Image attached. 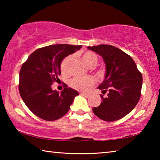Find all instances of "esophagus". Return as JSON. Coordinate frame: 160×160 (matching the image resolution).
<instances>
[{
  "mask_svg": "<svg viewBox=\"0 0 160 160\" xmlns=\"http://www.w3.org/2000/svg\"><path fill=\"white\" fill-rule=\"evenodd\" d=\"M80 94L82 96H85V97H88L89 95H90V94H88V93H84V92H81Z\"/></svg>",
  "mask_w": 160,
  "mask_h": 160,
  "instance_id": "obj_1",
  "label": "esophagus"
}]
</instances>
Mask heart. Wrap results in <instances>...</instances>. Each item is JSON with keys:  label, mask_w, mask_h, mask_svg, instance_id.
I'll return each mask as SVG.
<instances>
[{"label": "heart", "mask_w": 160, "mask_h": 160, "mask_svg": "<svg viewBox=\"0 0 160 160\" xmlns=\"http://www.w3.org/2000/svg\"><path fill=\"white\" fill-rule=\"evenodd\" d=\"M71 59V56H68L62 60L61 63V70L63 72H66L68 66ZM82 59L85 65L92 67L97 63L98 58L92 51H88L82 55ZM96 80L93 77H77L72 79L70 82V86L72 89L80 92H87L95 85Z\"/></svg>", "instance_id": "obj_1"}]
</instances>
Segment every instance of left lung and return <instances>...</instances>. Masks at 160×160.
<instances>
[{
    "instance_id": "1",
    "label": "left lung",
    "mask_w": 160,
    "mask_h": 160,
    "mask_svg": "<svg viewBox=\"0 0 160 160\" xmlns=\"http://www.w3.org/2000/svg\"><path fill=\"white\" fill-rule=\"evenodd\" d=\"M98 53L106 65L104 80L98 87L103 94L102 102L92 111L105 121H114L126 116L138 102L142 84V74L135 61L128 54L112 45L88 47Z\"/></svg>"
}]
</instances>
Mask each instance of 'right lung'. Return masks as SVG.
<instances>
[{
  "instance_id": "add662e5",
  "label": "right lung",
  "mask_w": 160,
  "mask_h": 160,
  "mask_svg": "<svg viewBox=\"0 0 160 160\" xmlns=\"http://www.w3.org/2000/svg\"><path fill=\"white\" fill-rule=\"evenodd\" d=\"M81 47L82 45L47 46L34 51L22 64L19 92L26 106L38 117L48 121L61 118L79 94L65 83L61 93L53 90L51 85L59 80L62 60Z\"/></svg>"
}]
</instances>
